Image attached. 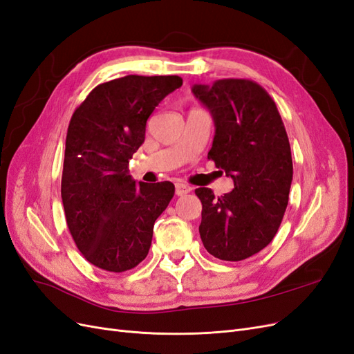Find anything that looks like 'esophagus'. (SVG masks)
Listing matches in <instances>:
<instances>
[{
	"instance_id": "obj_1",
	"label": "esophagus",
	"mask_w": 354,
	"mask_h": 354,
	"mask_svg": "<svg viewBox=\"0 0 354 354\" xmlns=\"http://www.w3.org/2000/svg\"><path fill=\"white\" fill-rule=\"evenodd\" d=\"M192 187L186 183H176V195L177 196H185L187 194H190Z\"/></svg>"
}]
</instances>
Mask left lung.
Instances as JSON below:
<instances>
[{"label":"left lung","mask_w":354,"mask_h":354,"mask_svg":"<svg viewBox=\"0 0 354 354\" xmlns=\"http://www.w3.org/2000/svg\"><path fill=\"white\" fill-rule=\"evenodd\" d=\"M192 91L216 125L208 159L234 183L220 198L208 187L195 190L201 239L217 259L241 261L266 248L281 226L292 181L291 146L273 99L257 82L218 80Z\"/></svg>","instance_id":"1"}]
</instances>
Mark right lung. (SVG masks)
Masks as SVG:
<instances>
[{
  "instance_id": "obj_1",
  "label": "right lung",
  "mask_w": 354,
  "mask_h": 354,
  "mask_svg": "<svg viewBox=\"0 0 354 354\" xmlns=\"http://www.w3.org/2000/svg\"><path fill=\"white\" fill-rule=\"evenodd\" d=\"M181 84L177 75H127L97 85L71 118L63 208L78 250L99 269L121 273L142 263L174 196L169 181L137 185L128 160L145 142L147 118Z\"/></svg>"
}]
</instances>
